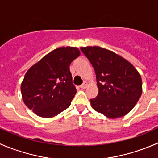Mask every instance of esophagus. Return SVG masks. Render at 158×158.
Instances as JSON below:
<instances>
[{
	"label": "esophagus",
	"instance_id": "obj_1",
	"mask_svg": "<svg viewBox=\"0 0 158 158\" xmlns=\"http://www.w3.org/2000/svg\"><path fill=\"white\" fill-rule=\"evenodd\" d=\"M87 85H88V83H87V82H84L82 84V85H80V88L82 89H85L87 87Z\"/></svg>",
	"mask_w": 158,
	"mask_h": 158
}]
</instances>
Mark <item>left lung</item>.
<instances>
[{
    "mask_svg": "<svg viewBox=\"0 0 158 158\" xmlns=\"http://www.w3.org/2000/svg\"><path fill=\"white\" fill-rule=\"evenodd\" d=\"M96 73L99 93L92 107L109 118L121 117L137 104L142 93L140 75L128 61L100 47H82Z\"/></svg>",
    "mask_w": 158,
    "mask_h": 158,
    "instance_id": "left-lung-1",
    "label": "left lung"
}]
</instances>
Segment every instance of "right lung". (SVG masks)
I'll use <instances>...</instances> for the list:
<instances>
[{"label": "right lung", "instance_id": "right-lung-1", "mask_svg": "<svg viewBox=\"0 0 158 158\" xmlns=\"http://www.w3.org/2000/svg\"><path fill=\"white\" fill-rule=\"evenodd\" d=\"M79 55L77 48L61 47L27 70L21 85V95L35 114L50 118L69 106L76 93L69 65Z\"/></svg>", "mask_w": 158, "mask_h": 158}]
</instances>
